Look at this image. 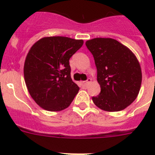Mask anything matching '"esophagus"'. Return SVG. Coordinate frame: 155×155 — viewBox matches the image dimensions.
<instances>
[{"label": "esophagus", "instance_id": "esophagus-1", "mask_svg": "<svg viewBox=\"0 0 155 155\" xmlns=\"http://www.w3.org/2000/svg\"><path fill=\"white\" fill-rule=\"evenodd\" d=\"M91 83V78H88L86 81H83L82 82V85L84 86V87H87V86L89 85Z\"/></svg>", "mask_w": 155, "mask_h": 155}]
</instances>
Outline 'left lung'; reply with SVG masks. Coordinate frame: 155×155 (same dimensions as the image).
Instances as JSON below:
<instances>
[{
    "label": "left lung",
    "mask_w": 155,
    "mask_h": 155,
    "mask_svg": "<svg viewBox=\"0 0 155 155\" xmlns=\"http://www.w3.org/2000/svg\"><path fill=\"white\" fill-rule=\"evenodd\" d=\"M85 45L94 60L97 81L101 87L93 102L102 110L117 112L136 99L142 81L137 59L130 49L116 39L95 38Z\"/></svg>",
    "instance_id": "1"
}]
</instances>
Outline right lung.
Returning <instances> with one entry per match:
<instances>
[{
  "label": "right lung",
  "mask_w": 155,
  "mask_h": 155,
  "mask_svg": "<svg viewBox=\"0 0 155 155\" xmlns=\"http://www.w3.org/2000/svg\"><path fill=\"white\" fill-rule=\"evenodd\" d=\"M81 39L44 37L31 46L24 65L25 84L42 109L56 112L68 108L79 91L71 78L69 60L82 46Z\"/></svg>",
  "instance_id": "right-lung-1"
}]
</instances>
